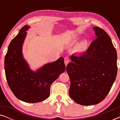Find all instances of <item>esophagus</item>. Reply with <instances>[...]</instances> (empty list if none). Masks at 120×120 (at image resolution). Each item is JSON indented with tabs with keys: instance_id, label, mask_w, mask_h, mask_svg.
I'll return each instance as SVG.
<instances>
[{
	"instance_id": "obj_1",
	"label": "esophagus",
	"mask_w": 120,
	"mask_h": 120,
	"mask_svg": "<svg viewBox=\"0 0 120 120\" xmlns=\"http://www.w3.org/2000/svg\"><path fill=\"white\" fill-rule=\"evenodd\" d=\"M69 62V58L68 57H65L64 58V63L65 66H67L68 65Z\"/></svg>"
}]
</instances>
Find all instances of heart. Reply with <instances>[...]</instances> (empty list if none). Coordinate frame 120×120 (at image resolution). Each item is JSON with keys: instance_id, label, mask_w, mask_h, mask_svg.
Segmentation results:
<instances>
[{"instance_id": "obj_1", "label": "heart", "mask_w": 120, "mask_h": 120, "mask_svg": "<svg viewBox=\"0 0 120 120\" xmlns=\"http://www.w3.org/2000/svg\"><path fill=\"white\" fill-rule=\"evenodd\" d=\"M87 46V42L86 41H83L78 45V48L80 50H84L86 49Z\"/></svg>"}]
</instances>
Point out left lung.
I'll return each mask as SVG.
<instances>
[{
  "mask_svg": "<svg viewBox=\"0 0 120 120\" xmlns=\"http://www.w3.org/2000/svg\"><path fill=\"white\" fill-rule=\"evenodd\" d=\"M96 39L87 50L71 56L67 67L69 76V96L79 104L91 105L101 102L109 92L117 72V52L104 30L94 27Z\"/></svg>",
  "mask_w": 120,
  "mask_h": 120,
  "instance_id": "1",
  "label": "left lung"
}]
</instances>
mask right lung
<instances>
[{
  "instance_id": "1",
  "label": "right lung",
  "mask_w": 120,
  "mask_h": 120,
  "mask_svg": "<svg viewBox=\"0 0 120 120\" xmlns=\"http://www.w3.org/2000/svg\"><path fill=\"white\" fill-rule=\"evenodd\" d=\"M25 25L11 40L4 60L6 78L10 88L18 99L27 103H38L47 99L52 83L64 72V58L46 64L33 71L24 60L22 46L28 30Z\"/></svg>"
}]
</instances>
